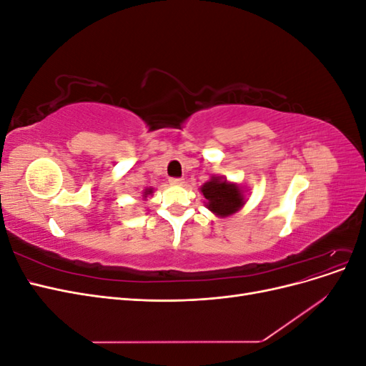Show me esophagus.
Wrapping results in <instances>:
<instances>
[{"label":"esophagus","mask_w":366,"mask_h":366,"mask_svg":"<svg viewBox=\"0 0 366 366\" xmlns=\"http://www.w3.org/2000/svg\"><path fill=\"white\" fill-rule=\"evenodd\" d=\"M169 183L175 184V186H182L184 183V180L183 179H169Z\"/></svg>","instance_id":"obj_1"}]
</instances>
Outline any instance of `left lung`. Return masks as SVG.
<instances>
[{
    "label": "left lung",
    "instance_id": "1",
    "mask_svg": "<svg viewBox=\"0 0 366 366\" xmlns=\"http://www.w3.org/2000/svg\"><path fill=\"white\" fill-rule=\"evenodd\" d=\"M200 192L206 198V207L219 218L237 214L246 204V191L242 186L226 180L224 177L212 175L200 187Z\"/></svg>",
    "mask_w": 366,
    "mask_h": 366
}]
</instances>
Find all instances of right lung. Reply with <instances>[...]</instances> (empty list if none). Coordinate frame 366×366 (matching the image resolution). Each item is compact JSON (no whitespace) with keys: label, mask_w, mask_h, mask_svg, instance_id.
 I'll list each match as a JSON object with an SVG mask.
<instances>
[{"label":"right lung","mask_w":366,"mask_h":366,"mask_svg":"<svg viewBox=\"0 0 366 366\" xmlns=\"http://www.w3.org/2000/svg\"><path fill=\"white\" fill-rule=\"evenodd\" d=\"M152 194H154V187H145V189H143V192H142V202H147L148 197L152 195Z\"/></svg>","instance_id":"add662e5"}]
</instances>
